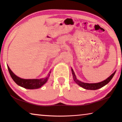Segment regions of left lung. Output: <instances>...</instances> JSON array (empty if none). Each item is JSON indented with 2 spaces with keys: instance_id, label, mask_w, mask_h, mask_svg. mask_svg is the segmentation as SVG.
<instances>
[{
  "instance_id": "obj_1",
  "label": "left lung",
  "mask_w": 122,
  "mask_h": 122,
  "mask_svg": "<svg viewBox=\"0 0 122 122\" xmlns=\"http://www.w3.org/2000/svg\"><path fill=\"white\" fill-rule=\"evenodd\" d=\"M71 71H72L73 78H74V81H75V82H76L79 86H81V87L84 88V89L89 90H96L103 87V86H106L107 84H108V83L111 81V80L112 79L113 76H114V75L115 74V73H116V71H114L109 77H108L107 79L101 81V82L97 83H86L81 82V81L76 79V75H75L74 71H73V70L72 69H71Z\"/></svg>"
}]
</instances>
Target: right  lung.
I'll list each match as a JSON object with an SVG mask.
<instances>
[{"label": "right lung", "instance_id": "add662e5", "mask_svg": "<svg viewBox=\"0 0 122 122\" xmlns=\"http://www.w3.org/2000/svg\"><path fill=\"white\" fill-rule=\"evenodd\" d=\"M8 69L10 75L11 77L12 78L15 82L17 84L18 86H22L24 88L30 89H37L41 87L43 85H44L48 81V78L49 76V74L47 77L45 78H42L40 79H24L18 77L15 75L13 71H11L9 66H8Z\"/></svg>", "mask_w": 122, "mask_h": 122}]
</instances>
